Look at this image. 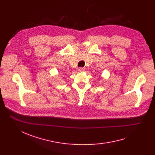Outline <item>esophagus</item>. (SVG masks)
Returning <instances> with one entry per match:
<instances>
[{
    "label": "esophagus",
    "mask_w": 155,
    "mask_h": 155,
    "mask_svg": "<svg viewBox=\"0 0 155 155\" xmlns=\"http://www.w3.org/2000/svg\"><path fill=\"white\" fill-rule=\"evenodd\" d=\"M78 70L80 72H82V71H84L85 69H84V68H79L78 69Z\"/></svg>",
    "instance_id": "esophagus-1"
}]
</instances>
